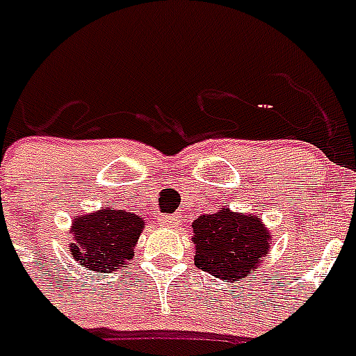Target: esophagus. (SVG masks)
<instances>
[{"label":"esophagus","mask_w":356,"mask_h":356,"mask_svg":"<svg viewBox=\"0 0 356 356\" xmlns=\"http://www.w3.org/2000/svg\"><path fill=\"white\" fill-rule=\"evenodd\" d=\"M161 226H170V227H176L178 224V215H167V213H161L160 217H158Z\"/></svg>","instance_id":"obj_1"}]
</instances>
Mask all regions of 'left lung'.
Segmentation results:
<instances>
[{
    "instance_id": "obj_1",
    "label": "left lung",
    "mask_w": 356,
    "mask_h": 356,
    "mask_svg": "<svg viewBox=\"0 0 356 356\" xmlns=\"http://www.w3.org/2000/svg\"><path fill=\"white\" fill-rule=\"evenodd\" d=\"M193 233L196 266L227 283H237L257 268L272 243V235L257 217L238 215L227 207L196 218Z\"/></svg>"
}]
</instances>
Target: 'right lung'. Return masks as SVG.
Segmentation results:
<instances>
[{"mask_svg":"<svg viewBox=\"0 0 356 356\" xmlns=\"http://www.w3.org/2000/svg\"><path fill=\"white\" fill-rule=\"evenodd\" d=\"M143 218L124 209H101L73 220L71 257L97 272L119 270L134 255Z\"/></svg>","mask_w":356,"mask_h":356,"instance_id":"obj_1","label":"right lung"}]
</instances>
